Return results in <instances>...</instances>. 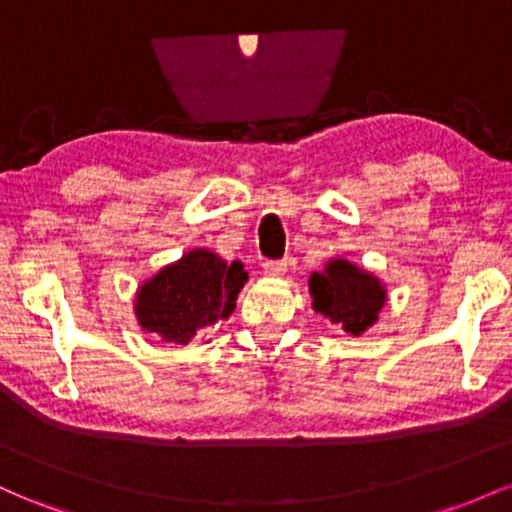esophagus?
Listing matches in <instances>:
<instances>
[{"mask_svg":"<svg viewBox=\"0 0 512 512\" xmlns=\"http://www.w3.org/2000/svg\"><path fill=\"white\" fill-rule=\"evenodd\" d=\"M286 260H267L264 262V274L267 276H284L286 274Z\"/></svg>","mask_w":512,"mask_h":512,"instance_id":"esophagus-1","label":"esophagus"}]
</instances>
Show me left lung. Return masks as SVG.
<instances>
[{
    "label": "left lung",
    "mask_w": 512,
    "mask_h": 512,
    "mask_svg": "<svg viewBox=\"0 0 512 512\" xmlns=\"http://www.w3.org/2000/svg\"><path fill=\"white\" fill-rule=\"evenodd\" d=\"M308 289L315 313L325 315L351 337L373 327L387 303L383 281L344 257H332L322 272L310 274Z\"/></svg>",
    "instance_id": "left-lung-1"
}]
</instances>
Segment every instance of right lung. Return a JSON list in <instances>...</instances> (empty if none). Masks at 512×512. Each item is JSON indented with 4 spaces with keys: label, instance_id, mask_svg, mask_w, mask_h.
<instances>
[{
    "label": "right lung",
    "instance_id": "obj_1",
    "mask_svg": "<svg viewBox=\"0 0 512 512\" xmlns=\"http://www.w3.org/2000/svg\"><path fill=\"white\" fill-rule=\"evenodd\" d=\"M245 281L243 262H226L216 252L195 248L139 286L134 315L144 332L187 344L197 332L231 317Z\"/></svg>",
    "mask_w": 512,
    "mask_h": 512
}]
</instances>
